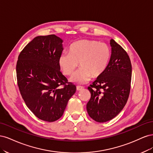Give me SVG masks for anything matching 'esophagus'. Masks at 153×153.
<instances>
[{
  "label": "esophagus",
  "mask_w": 153,
  "mask_h": 153,
  "mask_svg": "<svg viewBox=\"0 0 153 153\" xmlns=\"http://www.w3.org/2000/svg\"><path fill=\"white\" fill-rule=\"evenodd\" d=\"M83 89H84V87H82V86H76V90H77V91H82Z\"/></svg>",
  "instance_id": "obj_1"
}]
</instances>
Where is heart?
Instances as JSON below:
<instances>
[{
    "instance_id": "heart-1",
    "label": "heart",
    "mask_w": 153,
    "mask_h": 153,
    "mask_svg": "<svg viewBox=\"0 0 153 153\" xmlns=\"http://www.w3.org/2000/svg\"><path fill=\"white\" fill-rule=\"evenodd\" d=\"M111 57L108 45L98 41L82 39L69 47V53L63 52L59 57V66L64 75L71 76L80 66V70L70 80L75 84H84L91 78L103 75L107 68Z\"/></svg>"
}]
</instances>
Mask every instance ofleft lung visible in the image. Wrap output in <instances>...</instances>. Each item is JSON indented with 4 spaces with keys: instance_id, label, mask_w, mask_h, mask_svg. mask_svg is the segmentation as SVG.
<instances>
[{
    "instance_id": "1",
    "label": "left lung",
    "mask_w": 153,
    "mask_h": 153,
    "mask_svg": "<svg viewBox=\"0 0 153 153\" xmlns=\"http://www.w3.org/2000/svg\"><path fill=\"white\" fill-rule=\"evenodd\" d=\"M108 66L100 77L88 87L91 98L87 104L89 116L98 123L112 119L126 105L131 80V64L127 52L114 39Z\"/></svg>"
}]
</instances>
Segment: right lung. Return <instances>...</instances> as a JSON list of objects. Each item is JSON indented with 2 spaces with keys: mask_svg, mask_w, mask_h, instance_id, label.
Wrapping results in <instances>:
<instances>
[{
  "mask_svg": "<svg viewBox=\"0 0 153 153\" xmlns=\"http://www.w3.org/2000/svg\"><path fill=\"white\" fill-rule=\"evenodd\" d=\"M62 42L54 34L37 36L22 50L16 63L22 98L37 117L47 122L62 117L76 92V86L68 82L60 71L58 61L63 50ZM61 85L62 88H59Z\"/></svg>",
  "mask_w": 153,
  "mask_h": 153,
  "instance_id": "add662e5",
  "label": "right lung"
}]
</instances>
